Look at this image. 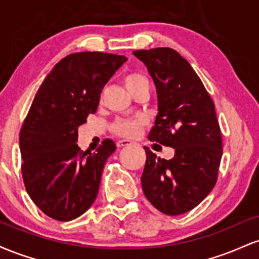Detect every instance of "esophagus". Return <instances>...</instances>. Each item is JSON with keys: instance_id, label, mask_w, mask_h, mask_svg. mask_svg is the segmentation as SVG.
Returning <instances> with one entry per match:
<instances>
[{"instance_id": "obj_1", "label": "esophagus", "mask_w": 259, "mask_h": 259, "mask_svg": "<svg viewBox=\"0 0 259 259\" xmlns=\"http://www.w3.org/2000/svg\"><path fill=\"white\" fill-rule=\"evenodd\" d=\"M130 145H133V142L129 141V140H118L117 141L118 147H126V146H130Z\"/></svg>"}]
</instances>
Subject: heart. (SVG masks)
<instances>
[{"mask_svg":"<svg viewBox=\"0 0 259 259\" xmlns=\"http://www.w3.org/2000/svg\"><path fill=\"white\" fill-rule=\"evenodd\" d=\"M124 84H125L126 89L132 94H135L142 86L148 85V80L145 76L140 75V74H127L124 78ZM145 121L142 118H118L114 123L112 124V130L118 136L126 139L136 138L139 133L145 125Z\"/></svg>","mask_w":259,"mask_h":259,"instance_id":"obj_1","label":"heart"}]
</instances>
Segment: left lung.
Segmentation results:
<instances>
[{"mask_svg": "<svg viewBox=\"0 0 259 259\" xmlns=\"http://www.w3.org/2000/svg\"><path fill=\"white\" fill-rule=\"evenodd\" d=\"M154 80L158 115L148 139L173 147L171 159H160L148 147L141 177L146 198L168 215L189 212L214 187L223 154L214 102L185 58L169 47L139 50Z\"/></svg>", "mask_w": 259, "mask_h": 259, "instance_id": "obj_1", "label": "left lung"}]
</instances>
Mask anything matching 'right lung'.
I'll list each match as a JSON object with an SVG mask.
<instances>
[{
	"label": "right lung",
	"mask_w": 259,
	"mask_h": 259,
	"mask_svg": "<svg viewBox=\"0 0 259 259\" xmlns=\"http://www.w3.org/2000/svg\"><path fill=\"white\" fill-rule=\"evenodd\" d=\"M125 61L111 53H72L35 95L19 134L22 177L32 202L50 218L73 221L96 198L115 144L103 140L88 154L76 145L78 126L97 111L103 86Z\"/></svg>",
	"instance_id": "1"
}]
</instances>
